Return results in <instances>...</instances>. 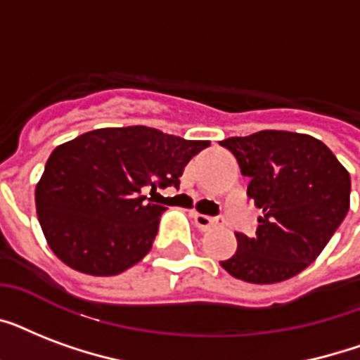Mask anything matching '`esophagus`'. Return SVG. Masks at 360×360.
<instances>
[{
	"instance_id": "1",
	"label": "esophagus",
	"mask_w": 360,
	"mask_h": 360,
	"mask_svg": "<svg viewBox=\"0 0 360 360\" xmlns=\"http://www.w3.org/2000/svg\"><path fill=\"white\" fill-rule=\"evenodd\" d=\"M192 219H194V224L198 226V230L207 231L214 226H219L222 220L214 219V217H207V214H200V213H192Z\"/></svg>"
}]
</instances>
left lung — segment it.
<instances>
[{"label":"left lung","mask_w":360,"mask_h":360,"mask_svg":"<svg viewBox=\"0 0 360 360\" xmlns=\"http://www.w3.org/2000/svg\"><path fill=\"white\" fill-rule=\"evenodd\" d=\"M248 198L263 214L256 236L237 231V250L220 265L250 284L295 276L321 254L349 211L352 179L323 141L288 130L228 138Z\"/></svg>","instance_id":"1"}]
</instances>
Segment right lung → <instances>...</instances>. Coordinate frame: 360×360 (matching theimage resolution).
<instances>
[{"instance_id":"1","label":"right lung","mask_w":360,"mask_h":360,"mask_svg":"<svg viewBox=\"0 0 360 360\" xmlns=\"http://www.w3.org/2000/svg\"><path fill=\"white\" fill-rule=\"evenodd\" d=\"M209 141L151 127L97 129L52 151L35 188L48 246L75 271L114 276L151 250L166 207L141 188L179 186L183 169Z\"/></svg>"}]
</instances>
